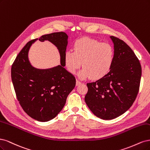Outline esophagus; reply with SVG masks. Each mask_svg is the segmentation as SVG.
Wrapping results in <instances>:
<instances>
[{
  "label": "esophagus",
  "instance_id": "34e87169",
  "mask_svg": "<svg viewBox=\"0 0 150 150\" xmlns=\"http://www.w3.org/2000/svg\"><path fill=\"white\" fill-rule=\"evenodd\" d=\"M81 84V82H80V81H79L78 80H76V86H79V85H80Z\"/></svg>",
  "mask_w": 150,
  "mask_h": 150
}]
</instances>
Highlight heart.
<instances>
[{
	"mask_svg": "<svg viewBox=\"0 0 150 150\" xmlns=\"http://www.w3.org/2000/svg\"><path fill=\"white\" fill-rule=\"evenodd\" d=\"M74 52H65L64 65L71 74H74L81 65L79 73L80 79L91 77V80L103 79L112 69L115 60V50L108 43H101L88 37L80 38L74 43Z\"/></svg>",
	"mask_w": 150,
	"mask_h": 150,
	"instance_id": "1",
	"label": "heart"
}]
</instances>
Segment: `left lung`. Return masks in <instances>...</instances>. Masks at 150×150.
<instances>
[{
	"mask_svg": "<svg viewBox=\"0 0 150 150\" xmlns=\"http://www.w3.org/2000/svg\"><path fill=\"white\" fill-rule=\"evenodd\" d=\"M115 60L103 79L86 84L85 101L96 117L112 120L131 107L138 93L142 67L134 53L126 43L113 36Z\"/></svg>",
	"mask_w": 150,
	"mask_h": 150,
	"instance_id": "8db88e82",
	"label": "left lung"
}]
</instances>
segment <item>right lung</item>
<instances>
[{"label":"right lung","mask_w":150,"mask_h":150,"mask_svg":"<svg viewBox=\"0 0 150 150\" xmlns=\"http://www.w3.org/2000/svg\"><path fill=\"white\" fill-rule=\"evenodd\" d=\"M65 32H55L28 42L12 66L11 77L17 100L25 112L33 119L48 122L59 114L76 84L75 76L65 68L64 57L68 45ZM37 40H48L59 50L61 64L50 69H37L28 59V52Z\"/></svg>","instance_id":"right-lung-1"}]
</instances>
